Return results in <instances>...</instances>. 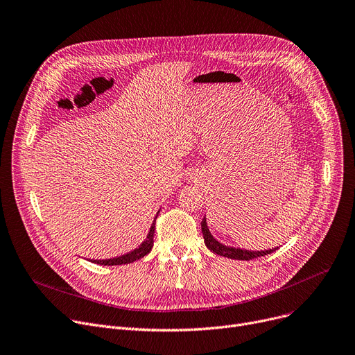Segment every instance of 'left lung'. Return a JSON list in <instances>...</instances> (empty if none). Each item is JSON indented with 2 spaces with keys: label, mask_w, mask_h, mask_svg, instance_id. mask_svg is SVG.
<instances>
[{
  "label": "left lung",
  "mask_w": 355,
  "mask_h": 355,
  "mask_svg": "<svg viewBox=\"0 0 355 355\" xmlns=\"http://www.w3.org/2000/svg\"><path fill=\"white\" fill-rule=\"evenodd\" d=\"M201 232H202V236H204V243H206V246L216 254H220V256H225V257H230V259H236V260H250V259H256V257H260V256H266L272 252H275L277 248L275 249H269V250H260V252H252V250H245V249H239V248H230V246H225L223 243H220V241H217L209 227H207V221H206V217L202 218L201 221Z\"/></svg>",
  "instance_id": "8db88e82"
}]
</instances>
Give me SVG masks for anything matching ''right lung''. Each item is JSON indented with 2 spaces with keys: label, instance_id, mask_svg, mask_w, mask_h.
Segmentation results:
<instances>
[{
  "label": "right lung",
  "instance_id": "add662e5",
  "mask_svg": "<svg viewBox=\"0 0 355 355\" xmlns=\"http://www.w3.org/2000/svg\"><path fill=\"white\" fill-rule=\"evenodd\" d=\"M154 232H155V220L153 223L151 229H149V233L146 236V239L142 241V245L129 252L126 254H122L119 257H114V259H105V260H92L93 263H98V265H105V266H114V265H126V263H132L135 260L146 256L149 252H151L153 246H154Z\"/></svg>",
  "mask_w": 355,
  "mask_h": 355
}]
</instances>
